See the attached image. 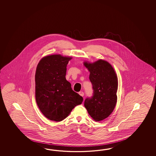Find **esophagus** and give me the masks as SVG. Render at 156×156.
Here are the masks:
<instances>
[{
  "mask_svg": "<svg viewBox=\"0 0 156 156\" xmlns=\"http://www.w3.org/2000/svg\"><path fill=\"white\" fill-rule=\"evenodd\" d=\"M79 94V95L80 96H83V95H84V93H83V91H80Z\"/></svg>",
  "mask_w": 156,
  "mask_h": 156,
  "instance_id": "1",
  "label": "esophagus"
}]
</instances>
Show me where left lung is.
<instances>
[{
    "mask_svg": "<svg viewBox=\"0 0 156 156\" xmlns=\"http://www.w3.org/2000/svg\"><path fill=\"white\" fill-rule=\"evenodd\" d=\"M83 65L89 71L94 90L93 96L86 98L84 106L93 119L100 122L109 116L116 105L118 77L112 66L105 60L84 62Z\"/></svg>",
    "mask_w": 156,
    "mask_h": 156,
    "instance_id": "left-lung-1",
    "label": "left lung"
}]
</instances>
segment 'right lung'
Listing matches in <instances>:
<instances>
[{"label":"right lung","mask_w":156,"mask_h":156,"mask_svg":"<svg viewBox=\"0 0 156 156\" xmlns=\"http://www.w3.org/2000/svg\"><path fill=\"white\" fill-rule=\"evenodd\" d=\"M72 58L61 55L44 57L37 66L36 100L41 112L51 120L60 122L81 104L82 96L66 79L67 65Z\"/></svg>","instance_id":"add662e5"}]
</instances>
